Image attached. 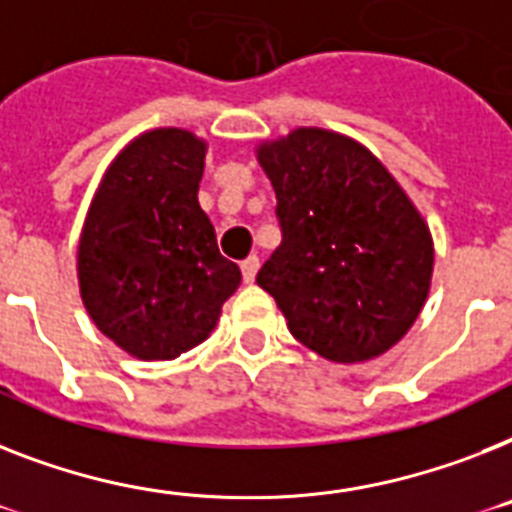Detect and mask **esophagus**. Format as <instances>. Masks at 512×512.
Wrapping results in <instances>:
<instances>
[{
	"mask_svg": "<svg viewBox=\"0 0 512 512\" xmlns=\"http://www.w3.org/2000/svg\"><path fill=\"white\" fill-rule=\"evenodd\" d=\"M257 268H260V260H257V255H249L247 260L242 263V276H244V281H247V284H252V281H255Z\"/></svg>",
	"mask_w": 512,
	"mask_h": 512,
	"instance_id": "esophagus-1",
	"label": "esophagus"
}]
</instances>
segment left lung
I'll return each instance as SVG.
<instances>
[{"mask_svg":"<svg viewBox=\"0 0 512 512\" xmlns=\"http://www.w3.org/2000/svg\"><path fill=\"white\" fill-rule=\"evenodd\" d=\"M276 191L281 244L257 273L297 342L331 363L384 355L421 315L434 242L371 149L326 128L257 147Z\"/></svg>","mask_w":512,"mask_h":512,"instance_id":"1","label":"left lung"}]
</instances>
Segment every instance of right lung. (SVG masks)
Wrapping results in <instances>:
<instances>
[{
	"label": "right lung",
	"mask_w": 512,
	"mask_h": 512,
	"mask_svg": "<svg viewBox=\"0 0 512 512\" xmlns=\"http://www.w3.org/2000/svg\"><path fill=\"white\" fill-rule=\"evenodd\" d=\"M205 152V141L184 128L136 136L110 162L83 220V307L139 360H173L205 342L242 284L199 207Z\"/></svg>",
	"instance_id": "right-lung-1"
}]
</instances>
